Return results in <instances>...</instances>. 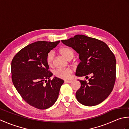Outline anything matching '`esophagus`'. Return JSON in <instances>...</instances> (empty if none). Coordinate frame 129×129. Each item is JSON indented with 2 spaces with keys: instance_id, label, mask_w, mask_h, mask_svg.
<instances>
[{
  "instance_id": "obj_1",
  "label": "esophagus",
  "mask_w": 129,
  "mask_h": 129,
  "mask_svg": "<svg viewBox=\"0 0 129 129\" xmlns=\"http://www.w3.org/2000/svg\"><path fill=\"white\" fill-rule=\"evenodd\" d=\"M73 81V80H65V83H72Z\"/></svg>"
}]
</instances>
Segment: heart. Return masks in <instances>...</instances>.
Listing matches in <instances>:
<instances>
[{"instance_id": "heart-1", "label": "heart", "mask_w": 129, "mask_h": 129, "mask_svg": "<svg viewBox=\"0 0 129 129\" xmlns=\"http://www.w3.org/2000/svg\"><path fill=\"white\" fill-rule=\"evenodd\" d=\"M60 53L62 55L66 57L67 59H72L74 56V51L72 49L69 47H61L59 49ZM54 57V53L53 51H49L46 55V60L49 66H52L53 64V60ZM73 73V70L69 68H65V69H56L54 71V75L57 78L62 79H67L70 77Z\"/></svg>"}]
</instances>
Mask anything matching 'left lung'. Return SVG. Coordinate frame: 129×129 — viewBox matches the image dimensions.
<instances>
[{
  "mask_svg": "<svg viewBox=\"0 0 129 129\" xmlns=\"http://www.w3.org/2000/svg\"><path fill=\"white\" fill-rule=\"evenodd\" d=\"M61 42L79 54L81 62L76 69V75L88 79L87 82L79 80L81 87L76 92L78 101L89 106L102 103L111 94L115 83L114 54L103 41L84 35H76Z\"/></svg>",
  "mask_w": 129,
  "mask_h": 129,
  "instance_id": "left-lung-1",
  "label": "left lung"
}]
</instances>
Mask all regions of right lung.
Returning a JSON list of instances; mask_svg holds the SVG:
<instances>
[{
	"label": "right lung",
	"mask_w": 129,
	"mask_h": 129,
	"mask_svg": "<svg viewBox=\"0 0 129 129\" xmlns=\"http://www.w3.org/2000/svg\"><path fill=\"white\" fill-rule=\"evenodd\" d=\"M60 41H39L26 46L14 56L11 64L13 83L26 103L40 110L56 102L64 80L49 70L46 55ZM46 83V84L45 83Z\"/></svg>",
	"instance_id": "right-lung-1"
}]
</instances>
